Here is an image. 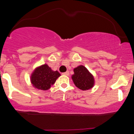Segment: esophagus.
Returning <instances> with one entry per match:
<instances>
[{"label":"esophagus","mask_w":134,"mask_h":134,"mask_svg":"<svg viewBox=\"0 0 134 134\" xmlns=\"http://www.w3.org/2000/svg\"><path fill=\"white\" fill-rule=\"evenodd\" d=\"M62 75H65V76H69V71H66V72H63V73H62Z\"/></svg>","instance_id":"34e87169"}]
</instances>
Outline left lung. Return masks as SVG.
<instances>
[{
	"mask_svg": "<svg viewBox=\"0 0 134 134\" xmlns=\"http://www.w3.org/2000/svg\"><path fill=\"white\" fill-rule=\"evenodd\" d=\"M74 74L72 79L77 87L85 91L93 87L94 85V78L88 70L83 65H80L74 69Z\"/></svg>",
	"mask_w": 134,
	"mask_h": 134,
	"instance_id": "1",
	"label": "left lung"
}]
</instances>
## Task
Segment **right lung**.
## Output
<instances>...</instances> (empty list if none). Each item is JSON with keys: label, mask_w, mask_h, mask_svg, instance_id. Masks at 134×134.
Segmentation results:
<instances>
[{"label": "right lung", "mask_w": 134, "mask_h": 134, "mask_svg": "<svg viewBox=\"0 0 134 134\" xmlns=\"http://www.w3.org/2000/svg\"><path fill=\"white\" fill-rule=\"evenodd\" d=\"M60 75L57 71H53L44 64L35 69L31 76V82L36 88L45 91L51 88Z\"/></svg>", "instance_id": "1"}]
</instances>
